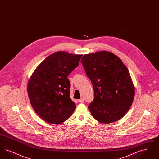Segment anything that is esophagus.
Returning a JSON list of instances; mask_svg holds the SVG:
<instances>
[{"label":"esophagus","mask_w":159,"mask_h":159,"mask_svg":"<svg viewBox=\"0 0 159 159\" xmlns=\"http://www.w3.org/2000/svg\"><path fill=\"white\" fill-rule=\"evenodd\" d=\"M79 101L80 102H81V103H83L84 101V99L83 98L80 99H79Z\"/></svg>","instance_id":"obj_1"}]
</instances>
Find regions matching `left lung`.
I'll return each mask as SVG.
<instances>
[{
  "mask_svg": "<svg viewBox=\"0 0 159 159\" xmlns=\"http://www.w3.org/2000/svg\"><path fill=\"white\" fill-rule=\"evenodd\" d=\"M80 61L93 87L94 99L88 106L93 117L105 124L120 120L135 96L128 68L119 57L106 51L84 55Z\"/></svg>",
  "mask_w": 159,
  "mask_h": 159,
  "instance_id": "8db88e82",
  "label": "left lung"
}]
</instances>
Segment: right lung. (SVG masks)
I'll return each mask as SVG.
<instances>
[{
  "label": "right lung",
  "mask_w": 159,
  "mask_h": 159,
  "mask_svg": "<svg viewBox=\"0 0 159 159\" xmlns=\"http://www.w3.org/2000/svg\"><path fill=\"white\" fill-rule=\"evenodd\" d=\"M82 55L58 51L46 57L36 68L27 84L31 105L45 121L60 124L71 116L76 104L70 98L67 78L79 66Z\"/></svg>",
  "instance_id": "1"
}]
</instances>
